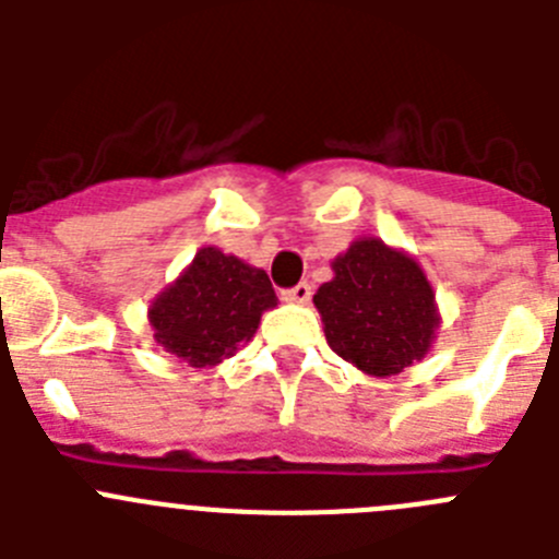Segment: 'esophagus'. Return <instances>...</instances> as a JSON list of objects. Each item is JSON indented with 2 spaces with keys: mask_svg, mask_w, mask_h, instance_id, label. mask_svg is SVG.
I'll use <instances>...</instances> for the list:
<instances>
[{
  "mask_svg": "<svg viewBox=\"0 0 559 559\" xmlns=\"http://www.w3.org/2000/svg\"><path fill=\"white\" fill-rule=\"evenodd\" d=\"M310 294H313V288H310L308 283H299V285H294V288L283 290V299H285V302L305 305L310 299Z\"/></svg>",
  "mask_w": 559,
  "mask_h": 559,
  "instance_id": "1",
  "label": "esophagus"
}]
</instances>
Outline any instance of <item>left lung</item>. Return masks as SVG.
Masks as SVG:
<instances>
[{
	"instance_id": "left-lung-1",
	"label": "left lung",
	"mask_w": 559,
	"mask_h": 559,
	"mask_svg": "<svg viewBox=\"0 0 559 559\" xmlns=\"http://www.w3.org/2000/svg\"><path fill=\"white\" fill-rule=\"evenodd\" d=\"M333 271L313 296L333 353L374 378L428 353L439 319L431 283L412 257L364 237L335 257Z\"/></svg>"
}]
</instances>
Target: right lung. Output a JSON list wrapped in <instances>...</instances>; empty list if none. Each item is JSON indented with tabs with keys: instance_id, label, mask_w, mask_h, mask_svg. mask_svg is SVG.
<instances>
[{
	"instance_id": "right-lung-1",
	"label": "right lung",
	"mask_w": 559,
	"mask_h": 559,
	"mask_svg": "<svg viewBox=\"0 0 559 559\" xmlns=\"http://www.w3.org/2000/svg\"><path fill=\"white\" fill-rule=\"evenodd\" d=\"M274 305L265 271L206 246L151 305L153 338L190 367H215L254 335L263 310Z\"/></svg>"
}]
</instances>
